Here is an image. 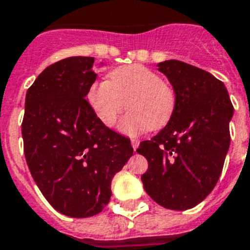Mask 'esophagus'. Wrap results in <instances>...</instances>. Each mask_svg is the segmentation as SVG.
Masks as SVG:
<instances>
[{"label": "esophagus", "mask_w": 250, "mask_h": 250, "mask_svg": "<svg viewBox=\"0 0 250 250\" xmlns=\"http://www.w3.org/2000/svg\"><path fill=\"white\" fill-rule=\"evenodd\" d=\"M131 144H132L133 150H136L139 144H140V140H139V139H131Z\"/></svg>", "instance_id": "esophagus-1"}]
</instances>
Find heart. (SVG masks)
Masks as SVG:
<instances>
[{"label":"heart","instance_id":"1","mask_svg":"<svg viewBox=\"0 0 250 250\" xmlns=\"http://www.w3.org/2000/svg\"><path fill=\"white\" fill-rule=\"evenodd\" d=\"M86 97L98 119L107 127L115 125L125 106L129 107L121 122V129L129 135L166 125L176 105L174 88L141 64L115 68L109 80L90 84Z\"/></svg>","mask_w":250,"mask_h":250}]
</instances>
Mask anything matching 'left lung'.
<instances>
[{"label": "left lung", "instance_id": "obj_1", "mask_svg": "<svg viewBox=\"0 0 250 250\" xmlns=\"http://www.w3.org/2000/svg\"><path fill=\"white\" fill-rule=\"evenodd\" d=\"M158 67L174 86L176 105L166 127L136 149L148 161L141 180L158 205L187 210L205 200L221 176L233 106L225 84L205 70L176 60Z\"/></svg>", "mask_w": 250, "mask_h": 250}]
</instances>
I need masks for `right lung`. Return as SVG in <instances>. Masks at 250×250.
I'll list each match as a JSON object with an SVG mask.
<instances>
[{
  "instance_id": "1",
  "label": "right lung",
  "mask_w": 250,
  "mask_h": 250,
  "mask_svg": "<svg viewBox=\"0 0 250 250\" xmlns=\"http://www.w3.org/2000/svg\"><path fill=\"white\" fill-rule=\"evenodd\" d=\"M93 57L50 64L25 94L23 148L33 180L60 213L88 218L111 197V180L133 154L128 137L106 127L86 100Z\"/></svg>"
}]
</instances>
